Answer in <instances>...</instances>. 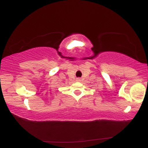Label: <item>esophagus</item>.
I'll return each instance as SVG.
<instances>
[{
  "mask_svg": "<svg viewBox=\"0 0 148 148\" xmlns=\"http://www.w3.org/2000/svg\"><path fill=\"white\" fill-rule=\"evenodd\" d=\"M78 80H79V79H78Z\"/></svg>",
  "mask_w": 148,
  "mask_h": 148,
  "instance_id": "esophagus-1",
  "label": "esophagus"
}]
</instances>
